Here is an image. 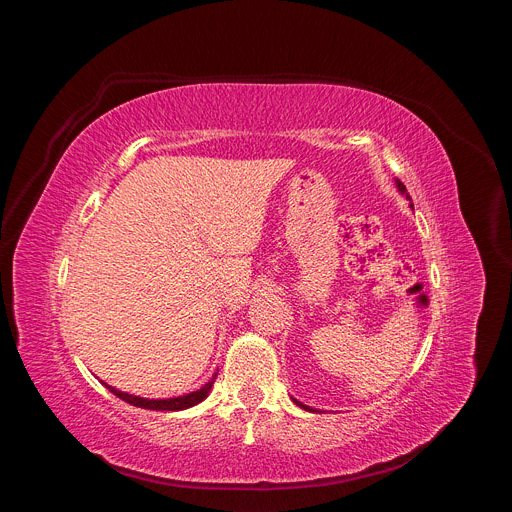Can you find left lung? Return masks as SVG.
I'll list each match as a JSON object with an SVG mask.
<instances>
[{
    "label": "left lung",
    "instance_id": "8db88e82",
    "mask_svg": "<svg viewBox=\"0 0 512 512\" xmlns=\"http://www.w3.org/2000/svg\"><path fill=\"white\" fill-rule=\"evenodd\" d=\"M397 188H399V192H401V194H405V198H407V200H411V196H409V194H407V190H405V186H403V182H399V180H397ZM411 206H413V204H411ZM294 403H296V405H300V407H302V409H308V411H314V409H310V407H308V405H302V403H300V401H296V399H294Z\"/></svg>",
    "mask_w": 512,
    "mask_h": 512
}]
</instances>
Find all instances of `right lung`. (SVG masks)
I'll return each mask as SVG.
<instances>
[{
	"label": "right lung",
	"mask_w": 512,
	"mask_h": 512,
	"mask_svg": "<svg viewBox=\"0 0 512 512\" xmlns=\"http://www.w3.org/2000/svg\"><path fill=\"white\" fill-rule=\"evenodd\" d=\"M214 379L216 375L204 385L200 387L198 391H192L188 395H182V397H172V399H143V397H135V395H129V393H123V391H117L113 387H109L107 383H103L113 395H117L119 399H123L125 403L129 405H135V407H141V409H154V411H182V409H188L192 405H198L200 401H204L214 385Z\"/></svg>",
	"instance_id": "1"
}]
</instances>
